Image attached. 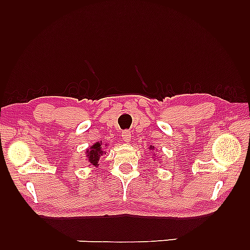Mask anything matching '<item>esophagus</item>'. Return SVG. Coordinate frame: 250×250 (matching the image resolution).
<instances>
[{"mask_svg": "<svg viewBox=\"0 0 250 250\" xmlns=\"http://www.w3.org/2000/svg\"><path fill=\"white\" fill-rule=\"evenodd\" d=\"M121 136H122V140H124V141L126 142V143H129V142L131 141V132L128 131V130L122 131Z\"/></svg>", "mask_w": 250, "mask_h": 250, "instance_id": "esophagus-1", "label": "esophagus"}]
</instances>
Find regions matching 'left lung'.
Wrapping results in <instances>:
<instances>
[{
    "label": "left lung",
    "instance_id": "left-lung-1",
    "mask_svg": "<svg viewBox=\"0 0 250 250\" xmlns=\"http://www.w3.org/2000/svg\"><path fill=\"white\" fill-rule=\"evenodd\" d=\"M153 148H155V147H153V146H150V147H149V149H151V150H153Z\"/></svg>",
    "mask_w": 250,
    "mask_h": 250
}]
</instances>
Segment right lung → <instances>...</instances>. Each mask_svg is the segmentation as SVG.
I'll return each mask as SVG.
<instances>
[{"mask_svg":"<svg viewBox=\"0 0 250 250\" xmlns=\"http://www.w3.org/2000/svg\"><path fill=\"white\" fill-rule=\"evenodd\" d=\"M104 153H105V151H104V146L102 145V142L95 143L94 145H92L89 148V149H87L86 156L88 158L90 166L98 167L99 166L98 162L100 160V157L103 156Z\"/></svg>","mask_w":250,"mask_h":250,"instance_id":"1","label":"right lung"}]
</instances>
